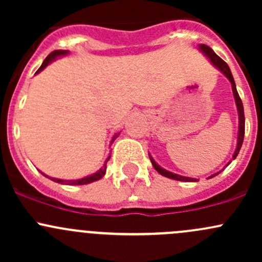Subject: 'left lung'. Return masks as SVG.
<instances>
[{"label":"left lung","instance_id":"obj_1","mask_svg":"<svg viewBox=\"0 0 262 262\" xmlns=\"http://www.w3.org/2000/svg\"><path fill=\"white\" fill-rule=\"evenodd\" d=\"M199 50L203 53V54L205 55V57L208 58V59L210 60V63L214 66V67L216 68L218 71H221L222 73H223L224 76H226L227 78H228V81L231 82L232 84V91H233V97H234V101H236V106H237V112H238V137H237V146H236V149H234V153L233 156H232V160H234V158L238 156L239 153V149H241L242 147V143H244V137H245V113H244V105H242V101L241 99H239V95L238 92H237V89H236V83H234V80H233V76H232V72L231 70H229L228 64H227L226 62H224L222 58H219L218 55L214 53V50L212 48H209L208 46H205V44H199ZM149 155V153H148ZM149 160L150 162H152V166L155 167V170L157 171L158 173H161L162 176H165V178H168V179H172V180H178V181H185V182H196L198 179H192V178H186V176H181V175H178V173H173V172H170V171L165 170V168L161 167L160 165H158L157 162H156L155 160H153L152 156L149 155ZM231 163V161H229L228 163H227L226 166H224V168L227 167V166ZM223 171V170H222ZM222 171H219V172H222ZM219 172H215L213 173V175H210L208 179H212L214 176L218 175Z\"/></svg>","mask_w":262,"mask_h":262}]
</instances>
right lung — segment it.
<instances>
[{
  "instance_id": "1",
  "label": "right lung",
  "mask_w": 262,
  "mask_h": 262,
  "mask_svg": "<svg viewBox=\"0 0 262 262\" xmlns=\"http://www.w3.org/2000/svg\"><path fill=\"white\" fill-rule=\"evenodd\" d=\"M68 54H70V52H68V50H54V52L50 53L48 57H47L46 59H44L43 64H41L40 68H39V70L36 71V73L41 72V71H43L44 68L47 67V66L50 64V63H52L53 60L57 59V58L64 57V55H68ZM36 73H35V75H36ZM118 134H115V136L113 137L112 143L115 141V138H116V137H118ZM109 160H110V156L106 158V161H105L104 166H102V167L100 168L99 171H96V172H95V173H91V175H89V176H84V178H82V179H76V180H62V179L49 178V176L46 175V173H43V172H41V173H43V175L46 176V178H49L50 180L58 182V184H62V185H86V184H91V182L97 181V180H100V179L104 178L105 172H106V163H107V161H109Z\"/></svg>"
}]
</instances>
